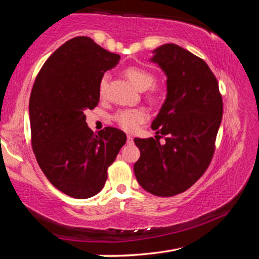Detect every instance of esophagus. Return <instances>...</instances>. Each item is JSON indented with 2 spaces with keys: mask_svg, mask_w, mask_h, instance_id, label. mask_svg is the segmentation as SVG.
<instances>
[{
  "mask_svg": "<svg viewBox=\"0 0 259 259\" xmlns=\"http://www.w3.org/2000/svg\"><path fill=\"white\" fill-rule=\"evenodd\" d=\"M126 142H128L129 144L134 143V138H133V136H130V135L126 136Z\"/></svg>",
  "mask_w": 259,
  "mask_h": 259,
  "instance_id": "34e87169",
  "label": "esophagus"
}]
</instances>
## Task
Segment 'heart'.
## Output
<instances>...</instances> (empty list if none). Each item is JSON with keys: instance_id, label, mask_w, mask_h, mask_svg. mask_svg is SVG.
Here are the masks:
<instances>
[{"instance_id": "obj_1", "label": "heart", "mask_w": 259, "mask_h": 259, "mask_svg": "<svg viewBox=\"0 0 259 259\" xmlns=\"http://www.w3.org/2000/svg\"><path fill=\"white\" fill-rule=\"evenodd\" d=\"M125 76L133 83L135 88L140 91H145L151 88L154 83V75L147 69L139 66H130L125 68ZM108 87V75H104L99 82V95L100 97H105L107 94ZM162 90L159 88H153L152 97L159 98ZM148 119V113L144 108H126L121 109L114 115V120L117 122L122 129L126 131H135L138 126Z\"/></svg>"}]
</instances>
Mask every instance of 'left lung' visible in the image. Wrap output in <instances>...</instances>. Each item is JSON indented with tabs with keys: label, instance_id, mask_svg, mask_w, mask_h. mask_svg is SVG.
Listing matches in <instances>:
<instances>
[{
	"label": "left lung",
	"instance_id": "8db88e82",
	"mask_svg": "<svg viewBox=\"0 0 259 259\" xmlns=\"http://www.w3.org/2000/svg\"><path fill=\"white\" fill-rule=\"evenodd\" d=\"M151 61L166 76V98L152 122L156 134L166 136L165 144L152 137L135 138L140 157L134 171L151 194L174 196L188 190L211 162L223 100L205 61L182 47L168 43L156 48Z\"/></svg>",
	"mask_w": 259,
	"mask_h": 259
}]
</instances>
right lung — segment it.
Masks as SVG:
<instances>
[{
  "instance_id": "right-lung-1",
  "label": "right lung",
  "mask_w": 259,
  "mask_h": 259,
  "mask_svg": "<svg viewBox=\"0 0 259 259\" xmlns=\"http://www.w3.org/2000/svg\"><path fill=\"white\" fill-rule=\"evenodd\" d=\"M119 60L90 37L77 36L59 47L35 78L29 98L33 152L49 182L72 198L102 191L107 168L126 142L113 126L95 135L84 114L97 106L100 78Z\"/></svg>"
}]
</instances>
